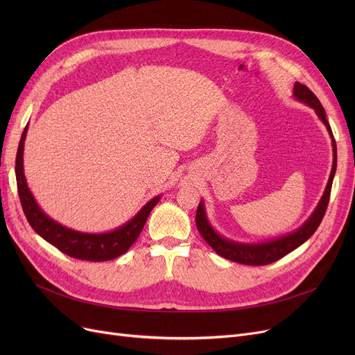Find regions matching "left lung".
<instances>
[{
	"mask_svg": "<svg viewBox=\"0 0 355 355\" xmlns=\"http://www.w3.org/2000/svg\"><path fill=\"white\" fill-rule=\"evenodd\" d=\"M293 96L302 102L306 103L308 106L313 107L316 115L324 122L327 126L328 132L332 139V151H334V161H332V170L329 174V180L325 187V191L322 194V198L320 200L318 206L313 210L311 217L304 223V225L295 230L293 233H289L286 236L277 237L275 240L265 241V243H237V241L229 240L226 237H221L211 226L207 220L206 210H204V202L200 201L197 214H196V225L202 236V239L207 241V243L211 246V249L220 254L221 257L229 259L232 262H237L241 265H250V266H263L276 262V260L282 259L296 248H300L302 243L315 233V230L318 229L321 225V221L324 218V214L327 211L328 202H329V196H331V187H332V180L335 175V170H337V144H335L334 135L331 126L327 121L325 110L318 101L312 90H309L305 85H301L300 82H296L293 86Z\"/></svg>",
	"mask_w": 355,
	"mask_h": 355,
	"instance_id": "1",
	"label": "left lung"
}]
</instances>
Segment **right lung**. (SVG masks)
Instances as JSON below:
<instances>
[{"mask_svg":"<svg viewBox=\"0 0 355 355\" xmlns=\"http://www.w3.org/2000/svg\"><path fill=\"white\" fill-rule=\"evenodd\" d=\"M26 134L27 126L23 130V135L17 149L15 178L18 197H20L23 211L33 230L42 236L46 241H49L50 245L74 259L90 260V262H105V260L116 259L118 256L128 252V249L135 243V240L142 232L149 213H151L155 204L159 201V196L153 198L151 201H148L132 220H129L123 226L114 232L92 234L67 229L43 213L27 187L23 166Z\"/></svg>","mask_w":355,"mask_h":355,"instance_id":"1","label":"right lung"}]
</instances>
